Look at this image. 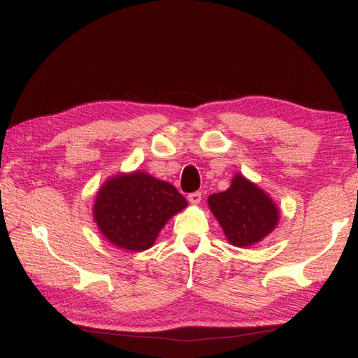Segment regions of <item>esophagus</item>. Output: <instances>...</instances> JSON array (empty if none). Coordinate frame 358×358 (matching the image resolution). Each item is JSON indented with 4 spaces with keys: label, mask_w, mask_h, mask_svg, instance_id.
I'll use <instances>...</instances> for the list:
<instances>
[{
    "label": "esophagus",
    "mask_w": 358,
    "mask_h": 358,
    "mask_svg": "<svg viewBox=\"0 0 358 358\" xmlns=\"http://www.w3.org/2000/svg\"><path fill=\"white\" fill-rule=\"evenodd\" d=\"M200 200H202V193H200V191H196V193L188 194V202L191 205H199Z\"/></svg>",
    "instance_id": "esophagus-1"
}]
</instances>
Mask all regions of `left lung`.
Returning <instances> with one entry per match:
<instances>
[{"label": "left lung", "mask_w": 358, "mask_h": 358, "mask_svg": "<svg viewBox=\"0 0 358 358\" xmlns=\"http://www.w3.org/2000/svg\"><path fill=\"white\" fill-rule=\"evenodd\" d=\"M211 213L232 246L250 248L264 240L280 222V208L263 188L237 173L231 187L208 197Z\"/></svg>", "instance_id": "1"}]
</instances>
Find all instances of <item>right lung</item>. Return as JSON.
<instances>
[{
  "mask_svg": "<svg viewBox=\"0 0 358 358\" xmlns=\"http://www.w3.org/2000/svg\"><path fill=\"white\" fill-rule=\"evenodd\" d=\"M188 206L169 182L145 171L120 173L97 191L94 222L110 245L130 252L150 249L173 215Z\"/></svg>",
  "mask_w": 358,
  "mask_h": 358,
  "instance_id": "right-lung-1",
  "label": "right lung"
}]
</instances>
